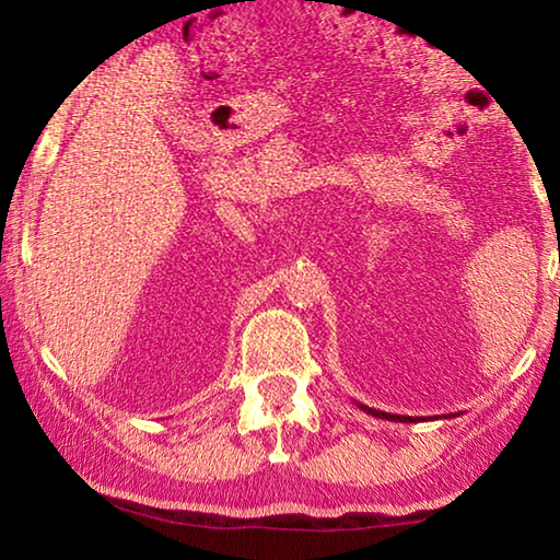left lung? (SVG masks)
<instances>
[{
    "label": "left lung",
    "instance_id": "1",
    "mask_svg": "<svg viewBox=\"0 0 560 560\" xmlns=\"http://www.w3.org/2000/svg\"><path fill=\"white\" fill-rule=\"evenodd\" d=\"M360 410H365L368 415H373V417H381V420H390V422H417V420H422V417H407V415H390V412H383V410H373V407H368V405H358Z\"/></svg>",
    "mask_w": 560,
    "mask_h": 560
}]
</instances>
